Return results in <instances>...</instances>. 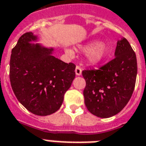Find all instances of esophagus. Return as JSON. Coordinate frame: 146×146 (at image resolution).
<instances>
[{
  "mask_svg": "<svg viewBox=\"0 0 146 146\" xmlns=\"http://www.w3.org/2000/svg\"><path fill=\"white\" fill-rule=\"evenodd\" d=\"M82 68L79 66H76V68H75V74H76V75H78V76L81 75L82 74Z\"/></svg>",
  "mask_w": 146,
  "mask_h": 146,
  "instance_id": "1",
  "label": "esophagus"
}]
</instances>
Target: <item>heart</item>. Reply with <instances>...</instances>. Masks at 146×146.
<instances>
[{"mask_svg": "<svg viewBox=\"0 0 146 146\" xmlns=\"http://www.w3.org/2000/svg\"><path fill=\"white\" fill-rule=\"evenodd\" d=\"M81 50L87 51L86 58L90 64H98L106 60L110 54L111 50L108 45L104 43H99L97 40L80 47ZM66 52L70 55L73 54V51L67 49Z\"/></svg>", "mask_w": 146, "mask_h": 146, "instance_id": "heart-1", "label": "heart"}]
</instances>
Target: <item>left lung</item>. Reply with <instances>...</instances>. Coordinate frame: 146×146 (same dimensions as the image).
Wrapping results in <instances>:
<instances>
[{"label":"left lung","mask_w":146,"mask_h":146,"mask_svg":"<svg viewBox=\"0 0 146 146\" xmlns=\"http://www.w3.org/2000/svg\"><path fill=\"white\" fill-rule=\"evenodd\" d=\"M115 58L98 70H85L83 94L88 110L99 118H110L129 102L136 81L135 53L125 38L117 41Z\"/></svg>","instance_id":"obj_1"}]
</instances>
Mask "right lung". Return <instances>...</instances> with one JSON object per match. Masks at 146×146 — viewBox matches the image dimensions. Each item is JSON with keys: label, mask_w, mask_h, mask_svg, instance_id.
Wrapping results in <instances>:
<instances>
[{"label": "right lung", "mask_w": 146, "mask_h": 146, "mask_svg": "<svg viewBox=\"0 0 146 146\" xmlns=\"http://www.w3.org/2000/svg\"><path fill=\"white\" fill-rule=\"evenodd\" d=\"M32 32L24 34L12 49L10 81L17 100L31 113L45 116L61 108L64 93L75 77V65L53 56V48L37 41Z\"/></svg>", "instance_id": "right-lung-1"}]
</instances>
